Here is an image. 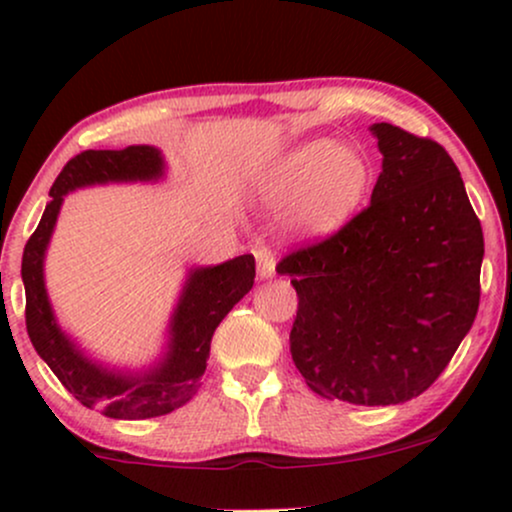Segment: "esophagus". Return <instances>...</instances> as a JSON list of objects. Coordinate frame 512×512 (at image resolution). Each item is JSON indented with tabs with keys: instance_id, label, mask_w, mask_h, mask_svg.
<instances>
[{
	"instance_id": "obj_1",
	"label": "esophagus",
	"mask_w": 512,
	"mask_h": 512,
	"mask_svg": "<svg viewBox=\"0 0 512 512\" xmlns=\"http://www.w3.org/2000/svg\"><path fill=\"white\" fill-rule=\"evenodd\" d=\"M255 260H257V274H260V279H272V276L276 274L274 252L269 248H257Z\"/></svg>"
}]
</instances>
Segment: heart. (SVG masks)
<instances>
[{"label": "heart", "instance_id": "heart-1", "mask_svg": "<svg viewBox=\"0 0 512 512\" xmlns=\"http://www.w3.org/2000/svg\"><path fill=\"white\" fill-rule=\"evenodd\" d=\"M370 170L354 146L313 139L274 158L257 180L264 204L284 209V223L301 236L339 231L366 197Z\"/></svg>", "mask_w": 512, "mask_h": 512}]
</instances>
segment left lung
<instances>
[{"label":"left lung","mask_w":512,"mask_h":512,"mask_svg":"<svg viewBox=\"0 0 512 512\" xmlns=\"http://www.w3.org/2000/svg\"><path fill=\"white\" fill-rule=\"evenodd\" d=\"M370 132L383 173L368 207L276 272L298 293L291 356L310 390L387 407L436 383L472 330L484 233L443 146L390 122Z\"/></svg>","instance_id":"obj_1"}]
</instances>
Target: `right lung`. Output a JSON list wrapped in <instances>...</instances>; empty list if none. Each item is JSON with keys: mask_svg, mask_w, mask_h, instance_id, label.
<instances>
[{"mask_svg": "<svg viewBox=\"0 0 512 512\" xmlns=\"http://www.w3.org/2000/svg\"><path fill=\"white\" fill-rule=\"evenodd\" d=\"M163 173L166 163L154 146L81 151L57 175L43 219L23 248L21 279L26 286V330L35 351L84 407L101 409L110 419H154L190 402L207 370L214 330L255 284L252 255H240L216 267L190 269L170 317L168 351L156 366L142 373L113 370L91 361L62 332L45 289L43 262L64 195L105 182L161 180Z\"/></svg>", "mask_w": 512, "mask_h": 512, "instance_id": "right-lung-1", "label": "right lung"}]
</instances>
